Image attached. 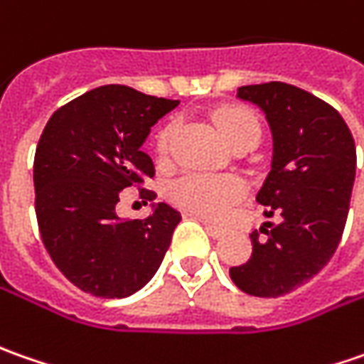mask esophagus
I'll list each match as a JSON object with an SVG mask.
<instances>
[{
    "instance_id": "34e87169",
    "label": "esophagus",
    "mask_w": 364,
    "mask_h": 364,
    "mask_svg": "<svg viewBox=\"0 0 364 364\" xmlns=\"http://www.w3.org/2000/svg\"><path fill=\"white\" fill-rule=\"evenodd\" d=\"M199 221L203 223V228H205L207 233H209L211 237H221V235L225 233V232H223V228H220V225H215V223H211V221L203 220V218H199Z\"/></svg>"
}]
</instances>
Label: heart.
I'll use <instances>...</instances> for the list:
<instances>
[{"instance_id": "1", "label": "heart", "mask_w": 364, "mask_h": 364, "mask_svg": "<svg viewBox=\"0 0 364 364\" xmlns=\"http://www.w3.org/2000/svg\"><path fill=\"white\" fill-rule=\"evenodd\" d=\"M218 129L221 136L232 146L233 143L257 136L259 139V122L245 108H228L218 117ZM173 127H167L159 134L157 151L165 155L169 149ZM245 193V185L235 175H211V173H187L181 179L171 185V197L185 209L205 215L211 220H220L228 209L240 201Z\"/></svg>"}]
</instances>
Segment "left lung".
<instances>
[{
  "label": "left lung",
  "mask_w": 364,
  "mask_h": 364,
  "mask_svg": "<svg viewBox=\"0 0 364 364\" xmlns=\"http://www.w3.org/2000/svg\"><path fill=\"white\" fill-rule=\"evenodd\" d=\"M256 105L272 132V165L256 201L280 213L268 237L252 233V257L230 268L245 294L278 298L308 282L331 262L343 237L355 185L357 151L346 122L331 105L284 82L237 88Z\"/></svg>",
  "instance_id": "8db88e82"
}]
</instances>
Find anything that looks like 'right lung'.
Returning <instances> with one entry per match:
<instances>
[{
  "instance_id": "obj_1",
  "label": "right lung",
  "mask_w": 364,
  "mask_h": 364,
  "mask_svg": "<svg viewBox=\"0 0 364 364\" xmlns=\"http://www.w3.org/2000/svg\"><path fill=\"white\" fill-rule=\"evenodd\" d=\"M179 100L108 84L58 108L33 159L36 215L42 242L74 286L98 298H127L163 262L181 213L153 203L144 220L119 218L120 191L155 175L143 153L151 127ZM153 201L157 195L141 189Z\"/></svg>"
}]
</instances>
